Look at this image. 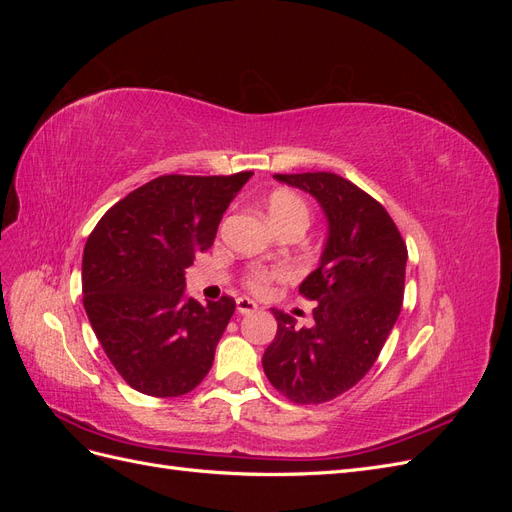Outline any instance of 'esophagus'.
I'll return each mask as SVG.
<instances>
[{
	"label": "esophagus",
	"instance_id": "esophagus-1",
	"mask_svg": "<svg viewBox=\"0 0 512 512\" xmlns=\"http://www.w3.org/2000/svg\"><path fill=\"white\" fill-rule=\"evenodd\" d=\"M256 309H258V305L252 299H247V297L237 299V312L239 314H254Z\"/></svg>",
	"mask_w": 512,
	"mask_h": 512
}]
</instances>
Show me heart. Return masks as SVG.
<instances>
[{"label": "heart", "instance_id": "heart-1", "mask_svg": "<svg viewBox=\"0 0 512 512\" xmlns=\"http://www.w3.org/2000/svg\"><path fill=\"white\" fill-rule=\"evenodd\" d=\"M267 209H269V215L271 220L277 228H282L290 222H305L307 224V207L303 200L292 194V192H286V190H280V192H273L269 196V203H267ZM288 273L286 269L282 267H254L245 273L243 282L245 286L250 288L252 292L256 294H265L273 282L277 280H284Z\"/></svg>", "mask_w": 512, "mask_h": 512}]
</instances>
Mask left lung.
<instances>
[{
  "label": "left lung",
  "instance_id": "left-lung-1",
  "mask_svg": "<svg viewBox=\"0 0 512 512\" xmlns=\"http://www.w3.org/2000/svg\"><path fill=\"white\" fill-rule=\"evenodd\" d=\"M312 194L329 222L320 265L299 292L316 301L312 329L273 309L277 333L262 356L269 382L294 404H324L359 382L393 331L408 250L386 209L335 173L273 175Z\"/></svg>",
  "mask_w": 512,
  "mask_h": 512
}]
</instances>
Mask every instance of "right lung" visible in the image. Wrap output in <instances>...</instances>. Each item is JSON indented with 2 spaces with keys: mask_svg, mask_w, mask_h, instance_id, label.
<instances>
[{
  "mask_svg": "<svg viewBox=\"0 0 512 512\" xmlns=\"http://www.w3.org/2000/svg\"><path fill=\"white\" fill-rule=\"evenodd\" d=\"M252 175H162L121 198L89 235L85 312L108 361L138 393L179 397L209 374L235 299L200 305L185 294V269L213 245Z\"/></svg>",
  "mask_w": 512,
  "mask_h": 512,
  "instance_id": "right-lung-1",
  "label": "right lung"
}]
</instances>
